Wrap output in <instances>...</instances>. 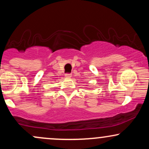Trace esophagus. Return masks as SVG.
<instances>
[{
	"label": "esophagus",
	"mask_w": 149,
	"mask_h": 149,
	"mask_svg": "<svg viewBox=\"0 0 149 149\" xmlns=\"http://www.w3.org/2000/svg\"><path fill=\"white\" fill-rule=\"evenodd\" d=\"M65 77H66V78H70L71 77V73H66V74H65Z\"/></svg>",
	"instance_id": "34e87169"
}]
</instances>
